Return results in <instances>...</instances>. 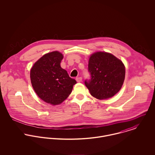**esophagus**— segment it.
I'll return each instance as SVG.
<instances>
[{
    "label": "esophagus",
    "instance_id": "1",
    "mask_svg": "<svg viewBox=\"0 0 155 155\" xmlns=\"http://www.w3.org/2000/svg\"><path fill=\"white\" fill-rule=\"evenodd\" d=\"M76 81H77L78 82H82V78L81 77L76 78Z\"/></svg>",
    "mask_w": 155,
    "mask_h": 155
}]
</instances>
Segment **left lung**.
I'll use <instances>...</instances> for the list:
<instances>
[{"instance_id":"obj_1","label":"left lung","mask_w":155,"mask_h":155,"mask_svg":"<svg viewBox=\"0 0 155 155\" xmlns=\"http://www.w3.org/2000/svg\"><path fill=\"white\" fill-rule=\"evenodd\" d=\"M88 70L91 79L85 84L92 96L98 100L113 97L122 88L125 77L123 62L109 52L98 51L91 55Z\"/></svg>"}]
</instances>
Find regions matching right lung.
I'll return each instance as SVG.
<instances>
[{"label":"right lung","instance_id":"add662e5","mask_svg":"<svg viewBox=\"0 0 155 155\" xmlns=\"http://www.w3.org/2000/svg\"><path fill=\"white\" fill-rule=\"evenodd\" d=\"M63 55L55 51L45 54L30 70V81L38 96L52 106L62 103L71 94L76 81L60 66Z\"/></svg>","mask_w":155,"mask_h":155}]
</instances>
